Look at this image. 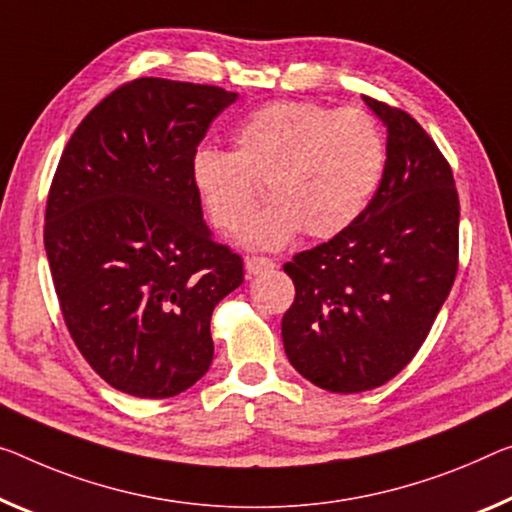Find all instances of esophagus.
Here are the masks:
<instances>
[{
  "mask_svg": "<svg viewBox=\"0 0 512 512\" xmlns=\"http://www.w3.org/2000/svg\"><path fill=\"white\" fill-rule=\"evenodd\" d=\"M274 263L272 258H265V256H247L245 258V270L247 274H261V272H270L274 270Z\"/></svg>",
  "mask_w": 512,
  "mask_h": 512,
  "instance_id": "esophagus-1",
  "label": "esophagus"
}]
</instances>
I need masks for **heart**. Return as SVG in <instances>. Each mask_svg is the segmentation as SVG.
Wrapping results in <instances>:
<instances>
[{"instance_id":"obj_1","label":"heart","mask_w":512,"mask_h":512,"mask_svg":"<svg viewBox=\"0 0 512 512\" xmlns=\"http://www.w3.org/2000/svg\"><path fill=\"white\" fill-rule=\"evenodd\" d=\"M387 144L366 109L274 100L233 130V153L201 146L192 178L210 222L245 231L267 186L275 206L245 233L254 249H281L302 231L327 240L350 229L382 183Z\"/></svg>"}]
</instances>
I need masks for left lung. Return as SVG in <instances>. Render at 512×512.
Here are the masks:
<instances>
[{
	"label": "left lung",
	"instance_id": "obj_1",
	"mask_svg": "<svg viewBox=\"0 0 512 512\" xmlns=\"http://www.w3.org/2000/svg\"><path fill=\"white\" fill-rule=\"evenodd\" d=\"M387 125V167L350 229L300 251L283 272L288 361L334 393L382 387L410 364L458 274L460 199L451 164L403 109L364 96Z\"/></svg>",
	"mask_w": 512,
	"mask_h": 512
}]
</instances>
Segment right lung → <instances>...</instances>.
I'll list each match as a JSON object with an SVG mask.
<instances>
[{
	"label": "right lung",
	"instance_id": "obj_1",
	"mask_svg": "<svg viewBox=\"0 0 512 512\" xmlns=\"http://www.w3.org/2000/svg\"><path fill=\"white\" fill-rule=\"evenodd\" d=\"M235 98L125 82L84 116L54 171L43 240L61 316L93 371L130 396L171 398L206 375L212 311L245 279L192 178L196 146Z\"/></svg>",
	"mask_w": 512,
	"mask_h": 512
}]
</instances>
